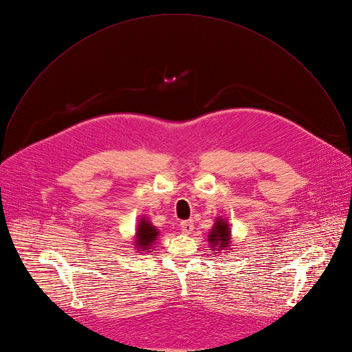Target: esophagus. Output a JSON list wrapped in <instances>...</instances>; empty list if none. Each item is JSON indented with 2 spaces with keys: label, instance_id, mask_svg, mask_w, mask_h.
Wrapping results in <instances>:
<instances>
[{
  "label": "esophagus",
  "instance_id": "esophagus-1",
  "mask_svg": "<svg viewBox=\"0 0 352 352\" xmlns=\"http://www.w3.org/2000/svg\"><path fill=\"white\" fill-rule=\"evenodd\" d=\"M180 230L183 231V234L188 235L191 234V231L194 230V221L192 220H184L180 223Z\"/></svg>",
  "mask_w": 352,
  "mask_h": 352
}]
</instances>
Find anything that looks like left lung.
<instances>
[{"label":"left lung","instance_id":"obj_1","mask_svg":"<svg viewBox=\"0 0 352 352\" xmlns=\"http://www.w3.org/2000/svg\"><path fill=\"white\" fill-rule=\"evenodd\" d=\"M231 228L227 221V217L224 216H216L213 226L209 228L208 232V242L212 248L210 250H214L216 254L221 252H228L231 249Z\"/></svg>","mask_w":352,"mask_h":352}]
</instances>
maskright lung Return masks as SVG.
<instances>
[{"label": "right lung", "mask_w": 352, "mask_h": 352, "mask_svg": "<svg viewBox=\"0 0 352 352\" xmlns=\"http://www.w3.org/2000/svg\"><path fill=\"white\" fill-rule=\"evenodd\" d=\"M158 236L160 230L147 219L146 214H142L138 220V227L133 236V249L138 253H148L157 243Z\"/></svg>", "instance_id": "1"}]
</instances>
